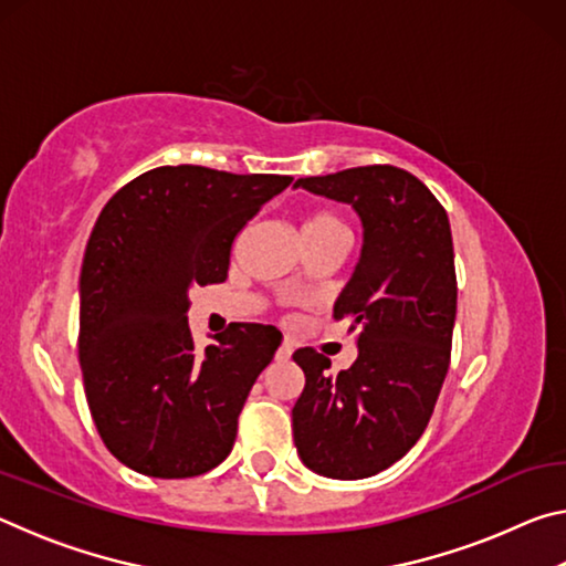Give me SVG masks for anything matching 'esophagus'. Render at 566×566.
<instances>
[{
  "mask_svg": "<svg viewBox=\"0 0 566 566\" xmlns=\"http://www.w3.org/2000/svg\"><path fill=\"white\" fill-rule=\"evenodd\" d=\"M292 357V344L282 342L280 349H276V359H290Z\"/></svg>",
  "mask_w": 566,
  "mask_h": 566,
  "instance_id": "esophagus-1",
  "label": "esophagus"
}]
</instances>
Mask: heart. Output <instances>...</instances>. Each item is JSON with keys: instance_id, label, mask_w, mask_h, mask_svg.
<instances>
[{"instance_id": "heart-1", "label": "heart", "mask_w": 566, "mask_h": 566, "mask_svg": "<svg viewBox=\"0 0 566 566\" xmlns=\"http://www.w3.org/2000/svg\"><path fill=\"white\" fill-rule=\"evenodd\" d=\"M302 234H304V242L306 239H317L327 234H344V224L332 212H312L304 217Z\"/></svg>"}]
</instances>
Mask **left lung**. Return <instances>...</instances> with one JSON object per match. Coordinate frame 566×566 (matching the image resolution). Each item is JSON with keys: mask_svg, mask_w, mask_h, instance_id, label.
<instances>
[{"mask_svg": "<svg viewBox=\"0 0 566 566\" xmlns=\"http://www.w3.org/2000/svg\"><path fill=\"white\" fill-rule=\"evenodd\" d=\"M294 187L349 205L361 222L359 262L332 312L357 329V359L332 377L329 357L294 352L304 371L294 447L312 472L364 479L417 444L444 385L457 317L452 229L432 191L389 165Z\"/></svg>", "mask_w": 566, "mask_h": 566, "instance_id": "8db88e82", "label": "left lung"}]
</instances>
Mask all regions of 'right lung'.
Here are the masks:
<instances>
[{"instance_id": "1", "label": "right lung", "mask_w": 566, "mask_h": 566, "mask_svg": "<svg viewBox=\"0 0 566 566\" xmlns=\"http://www.w3.org/2000/svg\"><path fill=\"white\" fill-rule=\"evenodd\" d=\"M290 185L157 167L104 205L80 274V364L99 437L134 472L197 476L232 452L239 411L282 332L229 324L197 352L189 290L227 280L234 237Z\"/></svg>"}]
</instances>
